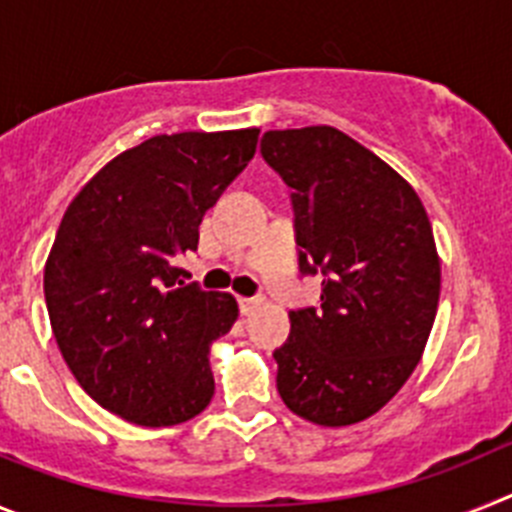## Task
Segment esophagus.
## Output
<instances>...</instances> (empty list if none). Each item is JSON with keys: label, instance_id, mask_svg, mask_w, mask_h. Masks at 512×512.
<instances>
[{"label": "esophagus", "instance_id": "esophagus-1", "mask_svg": "<svg viewBox=\"0 0 512 512\" xmlns=\"http://www.w3.org/2000/svg\"><path fill=\"white\" fill-rule=\"evenodd\" d=\"M259 305L261 297H238V310H241V315H251Z\"/></svg>", "mask_w": 512, "mask_h": 512}]
</instances>
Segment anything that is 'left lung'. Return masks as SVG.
I'll return each mask as SVG.
<instances>
[{"instance_id": "left-lung-1", "label": "left lung", "mask_w": 512, "mask_h": 512, "mask_svg": "<svg viewBox=\"0 0 512 512\" xmlns=\"http://www.w3.org/2000/svg\"><path fill=\"white\" fill-rule=\"evenodd\" d=\"M261 156L292 187L300 271L323 274L318 305L289 310L277 390L310 423H359L400 392L431 336V223L415 189L336 128L269 130Z\"/></svg>"}]
</instances>
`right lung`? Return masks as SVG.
I'll return each instance as SVG.
<instances>
[{"label": "right lung", "mask_w": 512, "mask_h": 512, "mask_svg": "<svg viewBox=\"0 0 512 512\" xmlns=\"http://www.w3.org/2000/svg\"><path fill=\"white\" fill-rule=\"evenodd\" d=\"M259 130L153 135L92 176L61 220L45 305L63 359L104 410L166 428L215 395L210 343L238 305L187 284L176 256L256 153Z\"/></svg>", "instance_id": "right-lung-1"}]
</instances>
